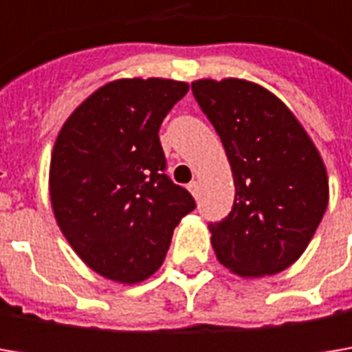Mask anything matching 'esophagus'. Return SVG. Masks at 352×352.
<instances>
[{
	"instance_id": "34e87169",
	"label": "esophagus",
	"mask_w": 352,
	"mask_h": 352,
	"mask_svg": "<svg viewBox=\"0 0 352 352\" xmlns=\"http://www.w3.org/2000/svg\"><path fill=\"white\" fill-rule=\"evenodd\" d=\"M188 190H190V192H192V196L197 199V196H199V182H196V180H194V182H190L188 184Z\"/></svg>"
}]
</instances>
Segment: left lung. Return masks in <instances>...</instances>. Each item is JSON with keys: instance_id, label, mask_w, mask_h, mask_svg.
<instances>
[{"instance_id": "1", "label": "left lung", "mask_w": 352, "mask_h": 352, "mask_svg": "<svg viewBox=\"0 0 352 352\" xmlns=\"http://www.w3.org/2000/svg\"><path fill=\"white\" fill-rule=\"evenodd\" d=\"M197 105L223 142L235 201L210 223L219 263L241 276H270L294 264L329 201L323 160L274 94L245 80H197Z\"/></svg>"}]
</instances>
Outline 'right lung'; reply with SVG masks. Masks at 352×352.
I'll return each instance as SVG.
<instances>
[{
    "label": "right lung",
    "mask_w": 352,
    "mask_h": 352,
    "mask_svg": "<svg viewBox=\"0 0 352 352\" xmlns=\"http://www.w3.org/2000/svg\"><path fill=\"white\" fill-rule=\"evenodd\" d=\"M188 84L117 80L94 91L64 123L50 160L58 227L98 274L135 284L164 263L174 227L196 210L166 174L158 131Z\"/></svg>",
    "instance_id": "add662e5"
}]
</instances>
